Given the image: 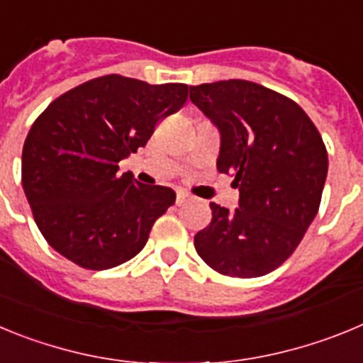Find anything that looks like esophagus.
<instances>
[{
    "label": "esophagus",
    "mask_w": 363,
    "mask_h": 363,
    "mask_svg": "<svg viewBox=\"0 0 363 363\" xmlns=\"http://www.w3.org/2000/svg\"><path fill=\"white\" fill-rule=\"evenodd\" d=\"M187 200H189L187 192H184V191L176 192V205H184Z\"/></svg>",
    "instance_id": "obj_1"
}]
</instances>
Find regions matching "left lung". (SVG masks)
I'll list each match as a JSON object with an SVG mask.
<instances>
[{
  "mask_svg": "<svg viewBox=\"0 0 363 363\" xmlns=\"http://www.w3.org/2000/svg\"><path fill=\"white\" fill-rule=\"evenodd\" d=\"M191 101L220 133L218 171L240 191L234 211L211 203L196 252L225 277H264L318 213L329 165L322 136L293 99L245 79L191 86Z\"/></svg>",
  "mask_w": 363,
  "mask_h": 363,
  "instance_id": "1",
  "label": "left lung"
}]
</instances>
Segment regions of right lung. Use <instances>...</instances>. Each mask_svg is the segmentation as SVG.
<instances>
[{"instance_id": "obj_1", "label": "right lung", "mask_w": 363, "mask_h": 363, "mask_svg": "<svg viewBox=\"0 0 363 363\" xmlns=\"http://www.w3.org/2000/svg\"><path fill=\"white\" fill-rule=\"evenodd\" d=\"M187 85L101 76L54 99L21 154V184L38 229L79 267L104 271L145 247L154 221L176 200L162 185L118 174L154 127L187 99Z\"/></svg>"}]
</instances>
